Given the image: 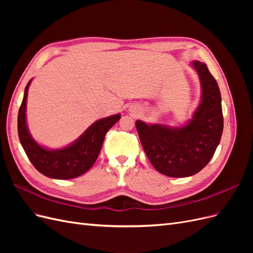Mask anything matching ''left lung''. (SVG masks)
I'll return each instance as SVG.
<instances>
[{"instance_id": "8db88e82", "label": "left lung", "mask_w": 253, "mask_h": 253, "mask_svg": "<svg viewBox=\"0 0 253 253\" xmlns=\"http://www.w3.org/2000/svg\"><path fill=\"white\" fill-rule=\"evenodd\" d=\"M191 65L202 85L201 102L185 126L171 127L136 121L142 148L153 167L170 177H188L208 165L220 141L224 118L216 80L203 62Z\"/></svg>"}]
</instances>
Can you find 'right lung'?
<instances>
[{"label": "right lung", "mask_w": 253, "mask_h": 253, "mask_svg": "<svg viewBox=\"0 0 253 253\" xmlns=\"http://www.w3.org/2000/svg\"><path fill=\"white\" fill-rule=\"evenodd\" d=\"M30 80L18 114V134L28 159L36 169L55 179H72L87 172L101 151L105 134L120 119V114L94 122L79 138L58 150L44 148L30 135L26 124V102Z\"/></svg>", "instance_id": "1"}]
</instances>
